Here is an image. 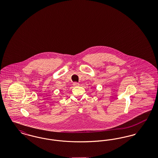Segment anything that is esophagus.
<instances>
[{
	"label": "esophagus",
	"mask_w": 158,
	"mask_h": 158,
	"mask_svg": "<svg viewBox=\"0 0 158 158\" xmlns=\"http://www.w3.org/2000/svg\"><path fill=\"white\" fill-rule=\"evenodd\" d=\"M73 85H74L75 86H77L79 85V83L77 82H74L73 83Z\"/></svg>",
	"instance_id": "obj_1"
}]
</instances>
